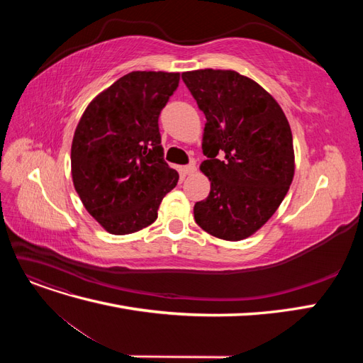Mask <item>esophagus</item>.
<instances>
[{"label": "esophagus", "mask_w": 363, "mask_h": 363, "mask_svg": "<svg viewBox=\"0 0 363 363\" xmlns=\"http://www.w3.org/2000/svg\"><path fill=\"white\" fill-rule=\"evenodd\" d=\"M195 171H196V164H195L194 160L189 164H186V167H184V172L186 174H194Z\"/></svg>", "instance_id": "obj_1"}]
</instances>
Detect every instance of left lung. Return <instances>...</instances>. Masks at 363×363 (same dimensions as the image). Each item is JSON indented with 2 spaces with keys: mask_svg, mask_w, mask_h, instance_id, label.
I'll use <instances>...</instances> for the list:
<instances>
[{
  "mask_svg": "<svg viewBox=\"0 0 363 363\" xmlns=\"http://www.w3.org/2000/svg\"><path fill=\"white\" fill-rule=\"evenodd\" d=\"M182 79L207 121L200 169L212 186L194 206L195 223L219 239H245L274 215L292 183L289 123L262 86L236 71L200 69Z\"/></svg>",
  "mask_w": 363,
  "mask_h": 363,
  "instance_id": "1",
  "label": "left lung"
}]
</instances>
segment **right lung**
<instances>
[{
    "label": "right lung",
    "mask_w": 363,
    "mask_h": 363,
    "mask_svg": "<svg viewBox=\"0 0 363 363\" xmlns=\"http://www.w3.org/2000/svg\"><path fill=\"white\" fill-rule=\"evenodd\" d=\"M179 72L135 71L87 106L71 147L74 188L108 233L130 235L157 219L179 174L163 159L159 116Z\"/></svg>",
    "instance_id": "add662e5"
}]
</instances>
